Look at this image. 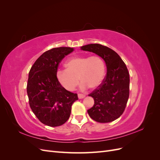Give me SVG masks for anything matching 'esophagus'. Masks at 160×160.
I'll return each instance as SVG.
<instances>
[{
	"instance_id": "1",
	"label": "esophagus",
	"mask_w": 160,
	"mask_h": 160,
	"mask_svg": "<svg viewBox=\"0 0 160 160\" xmlns=\"http://www.w3.org/2000/svg\"><path fill=\"white\" fill-rule=\"evenodd\" d=\"M85 95H83V94H78V98H79V99H83V98H85Z\"/></svg>"
}]
</instances>
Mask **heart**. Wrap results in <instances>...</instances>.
Here are the masks:
<instances>
[{"label":"heart","mask_w":160,"mask_h":160,"mask_svg":"<svg viewBox=\"0 0 160 160\" xmlns=\"http://www.w3.org/2000/svg\"><path fill=\"white\" fill-rule=\"evenodd\" d=\"M66 69L57 71L58 81L68 91H73L82 82L81 89L98 88L102 83L105 76V65L98 55L75 57L69 59L65 63Z\"/></svg>","instance_id":"1"}]
</instances>
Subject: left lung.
Here are the masks:
<instances>
[{
  "label": "left lung",
  "mask_w": 160,
  "mask_h": 160,
  "mask_svg": "<svg viewBox=\"0 0 160 160\" xmlns=\"http://www.w3.org/2000/svg\"><path fill=\"white\" fill-rule=\"evenodd\" d=\"M81 50L101 57L107 67V74L102 83L89 96L94 105L88 110L90 118L99 123H109L119 118L126 107L129 95V74L119 55L110 48L100 44H89Z\"/></svg>",
  "instance_id": "1"
}]
</instances>
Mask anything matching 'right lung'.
Segmentation results:
<instances>
[{
    "mask_svg": "<svg viewBox=\"0 0 160 160\" xmlns=\"http://www.w3.org/2000/svg\"><path fill=\"white\" fill-rule=\"evenodd\" d=\"M73 48H53L38 58L28 73L27 91L30 107L41 123L50 127L64 124L70 117L77 93L66 90L56 72L63 58Z\"/></svg>",
    "mask_w": 160,
    "mask_h": 160,
    "instance_id": "obj_1",
    "label": "right lung"
}]
</instances>
